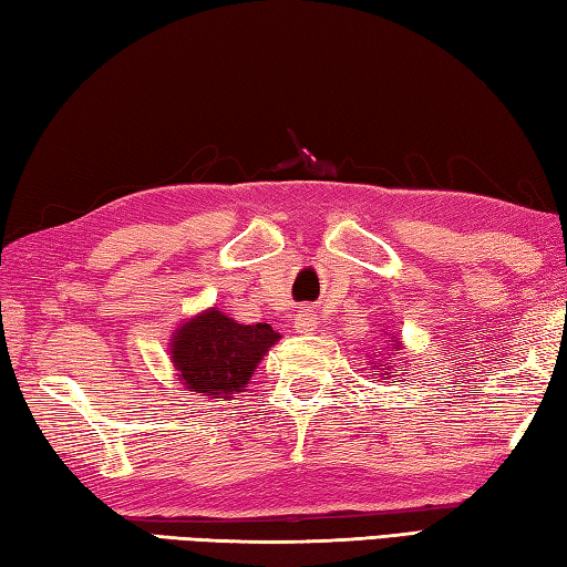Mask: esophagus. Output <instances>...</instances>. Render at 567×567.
I'll return each instance as SVG.
<instances>
[{
    "label": "esophagus",
    "instance_id": "34e87169",
    "mask_svg": "<svg viewBox=\"0 0 567 567\" xmlns=\"http://www.w3.org/2000/svg\"><path fill=\"white\" fill-rule=\"evenodd\" d=\"M318 315H312L310 310L307 312H300L297 315V322H295V328H297V332L300 334H312L315 330H318Z\"/></svg>",
    "mask_w": 567,
    "mask_h": 567
}]
</instances>
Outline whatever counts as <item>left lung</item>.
Wrapping results in <instances>:
<instances>
[{"label":"left lung","mask_w":567,"mask_h":567,"mask_svg":"<svg viewBox=\"0 0 567 567\" xmlns=\"http://www.w3.org/2000/svg\"><path fill=\"white\" fill-rule=\"evenodd\" d=\"M385 342L390 344V352H385V354H392V358H395V354H400V350H402V338H400V334L390 332V340H385ZM385 354H380V358H370V370H372V375H380V378H395V375H392V370L398 368V362H395V360H390V358H385Z\"/></svg>","instance_id":"left-lung-1"}]
</instances>
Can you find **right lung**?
Instances as JSON below:
<instances>
[{
	"mask_svg": "<svg viewBox=\"0 0 567 567\" xmlns=\"http://www.w3.org/2000/svg\"><path fill=\"white\" fill-rule=\"evenodd\" d=\"M280 340L267 322L239 324L219 307L192 315L169 340L175 375L189 392L229 400L245 392L257 364Z\"/></svg>",
	"mask_w": 567,
	"mask_h": 567,
	"instance_id": "1",
	"label": "right lung"
}]
</instances>
